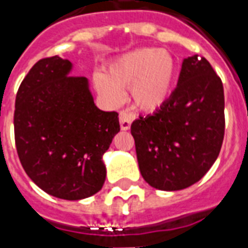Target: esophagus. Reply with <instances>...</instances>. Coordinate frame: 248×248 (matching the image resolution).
<instances>
[{
	"label": "esophagus",
	"mask_w": 248,
	"mask_h": 248,
	"mask_svg": "<svg viewBox=\"0 0 248 248\" xmlns=\"http://www.w3.org/2000/svg\"><path fill=\"white\" fill-rule=\"evenodd\" d=\"M134 120H135V114L131 113V111H128V110L120 111V124L122 130H128Z\"/></svg>",
	"instance_id": "34e87169"
}]
</instances>
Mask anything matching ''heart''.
Masks as SVG:
<instances>
[{"instance_id":"heart-1","label":"heart","mask_w":248,"mask_h":248,"mask_svg":"<svg viewBox=\"0 0 248 248\" xmlns=\"http://www.w3.org/2000/svg\"><path fill=\"white\" fill-rule=\"evenodd\" d=\"M177 79V61L168 50L139 48L110 63L107 75L96 74L94 84L111 103L122 100V90L130 88L134 105L154 111L168 101Z\"/></svg>"}]
</instances>
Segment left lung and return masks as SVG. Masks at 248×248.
Segmentation results:
<instances>
[{"label":"left lung","instance_id":"left-lung-1","mask_svg":"<svg viewBox=\"0 0 248 248\" xmlns=\"http://www.w3.org/2000/svg\"><path fill=\"white\" fill-rule=\"evenodd\" d=\"M224 108V87L211 63L198 54L186 58L168 101L131 124L145 182L177 191L203 178L221 151Z\"/></svg>","mask_w":248,"mask_h":248}]
</instances>
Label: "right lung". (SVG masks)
Returning a JSON list of instances; mask_svg holds the SVG:
<instances>
[{
  "label": "right lung",
  "mask_w": 248,
  "mask_h": 248,
  "mask_svg": "<svg viewBox=\"0 0 248 248\" xmlns=\"http://www.w3.org/2000/svg\"><path fill=\"white\" fill-rule=\"evenodd\" d=\"M71 66L58 56L32 66L16 92L14 134L28 177L49 195L80 200L101 190L120 122L94 105L87 78L69 77Z\"/></svg>",
  "instance_id": "right-lung-1"
}]
</instances>
